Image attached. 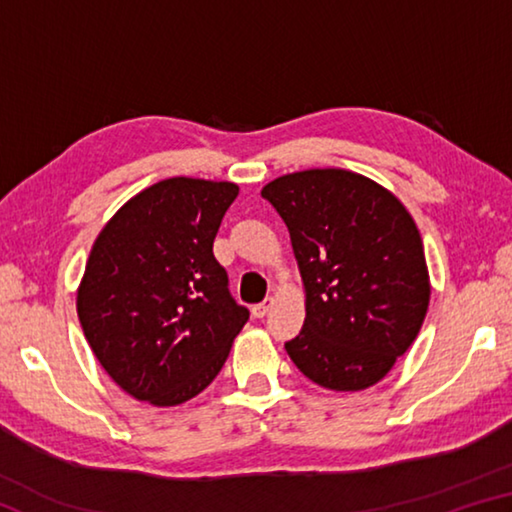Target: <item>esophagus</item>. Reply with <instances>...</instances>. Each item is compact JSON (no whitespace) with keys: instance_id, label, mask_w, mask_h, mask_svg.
I'll list each match as a JSON object with an SVG mask.
<instances>
[{"instance_id":"34e87169","label":"esophagus","mask_w":512,"mask_h":512,"mask_svg":"<svg viewBox=\"0 0 512 512\" xmlns=\"http://www.w3.org/2000/svg\"><path fill=\"white\" fill-rule=\"evenodd\" d=\"M271 307H273V298H266L264 302H259V305H255L253 309V318H264L268 311H271Z\"/></svg>"}]
</instances>
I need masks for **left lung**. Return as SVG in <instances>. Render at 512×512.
<instances>
[{"label":"left lung","mask_w":512,"mask_h":512,"mask_svg":"<svg viewBox=\"0 0 512 512\" xmlns=\"http://www.w3.org/2000/svg\"><path fill=\"white\" fill-rule=\"evenodd\" d=\"M287 223L305 325L284 343L314 384L366 391L418 339L431 298L418 225L391 189L348 169H305L262 187Z\"/></svg>","instance_id":"obj_1"}]
</instances>
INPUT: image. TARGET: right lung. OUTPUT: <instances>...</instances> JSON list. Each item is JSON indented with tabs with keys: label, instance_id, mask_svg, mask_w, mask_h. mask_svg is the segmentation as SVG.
Returning a JSON list of instances; mask_svg holds the SVG:
<instances>
[{
	"label": "right lung",
	"instance_id": "1",
	"mask_svg": "<svg viewBox=\"0 0 512 512\" xmlns=\"http://www.w3.org/2000/svg\"><path fill=\"white\" fill-rule=\"evenodd\" d=\"M237 194L228 180H160L94 239L76 311L94 357L135 400L178 406L203 393L246 325L212 253Z\"/></svg>",
	"mask_w": 512,
	"mask_h": 512
}]
</instances>
